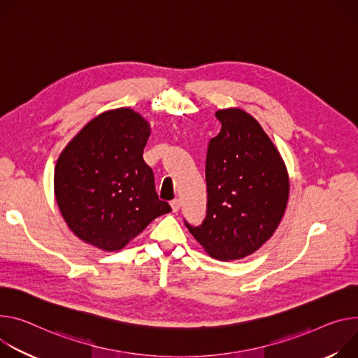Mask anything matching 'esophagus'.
<instances>
[{
	"instance_id": "esophagus-1",
	"label": "esophagus",
	"mask_w": 358,
	"mask_h": 358,
	"mask_svg": "<svg viewBox=\"0 0 358 358\" xmlns=\"http://www.w3.org/2000/svg\"><path fill=\"white\" fill-rule=\"evenodd\" d=\"M170 206H171L173 211H174V213H177V211L180 210V207H181V201H180L178 199H176V200H173V201L170 203Z\"/></svg>"
}]
</instances>
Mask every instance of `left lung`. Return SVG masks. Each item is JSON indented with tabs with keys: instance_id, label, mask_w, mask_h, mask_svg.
Returning a JSON list of instances; mask_svg holds the SVG:
<instances>
[{
	"instance_id": "1",
	"label": "left lung",
	"mask_w": 358,
	"mask_h": 358,
	"mask_svg": "<svg viewBox=\"0 0 358 358\" xmlns=\"http://www.w3.org/2000/svg\"><path fill=\"white\" fill-rule=\"evenodd\" d=\"M221 122L206 159L207 217L187 229L221 262L244 258L262 247L284 215L289 180L281 154L259 122L233 107L215 113Z\"/></svg>"
}]
</instances>
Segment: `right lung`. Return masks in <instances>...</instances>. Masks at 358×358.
<instances>
[{
	"label": "right lung",
	"mask_w": 358,
	"mask_h": 358,
	"mask_svg": "<svg viewBox=\"0 0 358 358\" xmlns=\"http://www.w3.org/2000/svg\"><path fill=\"white\" fill-rule=\"evenodd\" d=\"M148 121L131 108L92 118L59 154L54 170L57 206L84 243L118 251L157 217L171 211L158 200L143 151Z\"/></svg>",
	"instance_id": "right-lung-1"
}]
</instances>
